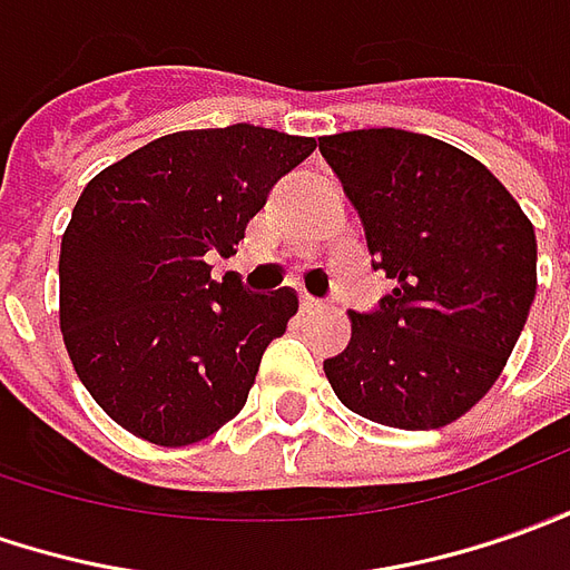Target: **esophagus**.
I'll use <instances>...</instances> for the list:
<instances>
[{
	"label": "esophagus",
	"instance_id": "1",
	"mask_svg": "<svg viewBox=\"0 0 570 570\" xmlns=\"http://www.w3.org/2000/svg\"><path fill=\"white\" fill-rule=\"evenodd\" d=\"M299 305H302V312H305V315H312V312H321V302L312 299L308 293H302Z\"/></svg>",
	"mask_w": 570,
	"mask_h": 570
}]
</instances>
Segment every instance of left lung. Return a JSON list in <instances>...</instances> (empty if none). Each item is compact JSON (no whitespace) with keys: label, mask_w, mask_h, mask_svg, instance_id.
Returning <instances> with one entry per match:
<instances>
[{"label":"left lung","mask_w":570,"mask_h":570,"mask_svg":"<svg viewBox=\"0 0 570 570\" xmlns=\"http://www.w3.org/2000/svg\"><path fill=\"white\" fill-rule=\"evenodd\" d=\"M396 281L374 315L350 312V346L324 362L336 399L399 431L459 421L499 381L537 293V236L474 155L428 134L371 127L321 137Z\"/></svg>","instance_id":"8db88e82"}]
</instances>
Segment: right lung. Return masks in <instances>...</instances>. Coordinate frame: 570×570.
<instances>
[{"mask_svg":"<svg viewBox=\"0 0 570 570\" xmlns=\"http://www.w3.org/2000/svg\"><path fill=\"white\" fill-rule=\"evenodd\" d=\"M315 146L253 124L177 130L83 187L61 234L58 324L80 383L124 431L177 449L243 412L299 299L286 286L246 296L234 274L215 284L205 253H234Z\"/></svg>","mask_w":570,"mask_h":570,"instance_id":"1","label":"right lung"}]
</instances>
